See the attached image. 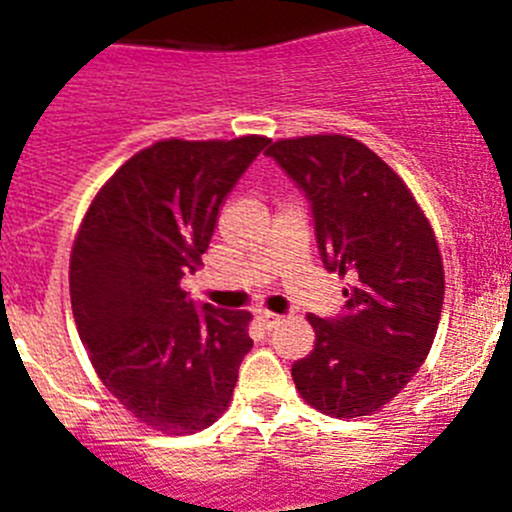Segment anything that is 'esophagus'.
I'll return each instance as SVG.
<instances>
[{"instance_id":"34e87169","label":"esophagus","mask_w":512,"mask_h":512,"mask_svg":"<svg viewBox=\"0 0 512 512\" xmlns=\"http://www.w3.org/2000/svg\"><path fill=\"white\" fill-rule=\"evenodd\" d=\"M256 323H259L264 330H271L279 323V315H274V312L269 310H259L256 312Z\"/></svg>"}]
</instances>
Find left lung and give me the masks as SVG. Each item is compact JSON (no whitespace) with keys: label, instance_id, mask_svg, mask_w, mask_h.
Returning <instances> with one entry per match:
<instances>
[{"label":"left lung","instance_id":"obj_1","mask_svg":"<svg viewBox=\"0 0 512 512\" xmlns=\"http://www.w3.org/2000/svg\"><path fill=\"white\" fill-rule=\"evenodd\" d=\"M266 153L307 194L325 269L348 279L341 318L307 315L315 348L292 366L297 392L333 418L377 413L415 377L436 338V233L408 184L361 140L302 135Z\"/></svg>","mask_w":512,"mask_h":512}]
</instances>
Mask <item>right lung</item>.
<instances>
[{
    "instance_id": "add662e5",
    "label": "right lung",
    "mask_w": 512,
    "mask_h": 512,
    "mask_svg": "<svg viewBox=\"0 0 512 512\" xmlns=\"http://www.w3.org/2000/svg\"><path fill=\"white\" fill-rule=\"evenodd\" d=\"M264 135L158 140L104 182L71 248V310L94 372L140 423L187 436L228 410L251 351V312H197L182 277L202 266L217 210Z\"/></svg>"
}]
</instances>
